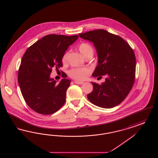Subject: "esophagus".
Here are the masks:
<instances>
[{
  "instance_id": "obj_1",
  "label": "esophagus",
  "mask_w": 158,
  "mask_h": 158,
  "mask_svg": "<svg viewBox=\"0 0 158 158\" xmlns=\"http://www.w3.org/2000/svg\"><path fill=\"white\" fill-rule=\"evenodd\" d=\"M75 83L76 84H79V85H82L83 83V82H79V81H75Z\"/></svg>"
}]
</instances>
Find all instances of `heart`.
<instances>
[{
    "label": "heart",
    "instance_id": "b5f03b06",
    "mask_svg": "<svg viewBox=\"0 0 158 158\" xmlns=\"http://www.w3.org/2000/svg\"><path fill=\"white\" fill-rule=\"evenodd\" d=\"M79 50L80 53L85 58L89 56H92L94 54V49L91 45L86 43L81 44L79 46ZM68 53H64L62 57V61L65 62L67 59ZM89 70L86 68H76L70 70L69 72V75L73 79L77 80H83L89 74Z\"/></svg>",
    "mask_w": 158,
    "mask_h": 158
}]
</instances>
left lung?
<instances>
[{"instance_id":"8db88e82","label":"left lung","mask_w":158,"mask_h":158,"mask_svg":"<svg viewBox=\"0 0 158 158\" xmlns=\"http://www.w3.org/2000/svg\"><path fill=\"white\" fill-rule=\"evenodd\" d=\"M92 43L98 55V65L92 75L106 77L101 85L91 82L93 90L87 98L103 108L120 104L131 89L135 79V57L133 50L122 38L104 30L79 34Z\"/></svg>"}]
</instances>
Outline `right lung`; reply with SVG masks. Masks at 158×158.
Listing matches in <instances>:
<instances>
[{
	"mask_svg": "<svg viewBox=\"0 0 158 158\" xmlns=\"http://www.w3.org/2000/svg\"><path fill=\"white\" fill-rule=\"evenodd\" d=\"M78 38L77 35L49 34L25 52L19 69L18 81L26 103L35 112L52 114L64 105L70 81L63 79L57 83L50 74L52 68L63 66V54Z\"/></svg>",
	"mask_w": 158,
	"mask_h": 158,
	"instance_id": "obj_1",
	"label": "right lung"
}]
</instances>
